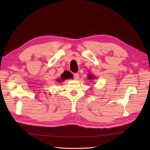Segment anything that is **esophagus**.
<instances>
[{
  "instance_id": "esophagus-1",
  "label": "esophagus",
  "mask_w": 150,
  "mask_h": 150,
  "mask_svg": "<svg viewBox=\"0 0 150 150\" xmlns=\"http://www.w3.org/2000/svg\"><path fill=\"white\" fill-rule=\"evenodd\" d=\"M74 79L76 80L79 79V78H80V75H79V74H75L74 75Z\"/></svg>"
}]
</instances>
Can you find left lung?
Instances as JSON below:
<instances>
[{"label":"left lung","instance_id":"left-lung-1","mask_svg":"<svg viewBox=\"0 0 150 150\" xmlns=\"http://www.w3.org/2000/svg\"><path fill=\"white\" fill-rule=\"evenodd\" d=\"M88 79H89V80H93V79H94V76L93 75H91V74H89L88 75Z\"/></svg>","mask_w":150,"mask_h":150}]
</instances>
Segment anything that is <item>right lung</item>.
<instances>
[{
  "label": "right lung",
  "mask_w": 150,
  "mask_h": 150,
  "mask_svg": "<svg viewBox=\"0 0 150 150\" xmlns=\"http://www.w3.org/2000/svg\"><path fill=\"white\" fill-rule=\"evenodd\" d=\"M71 78V76H70V75H69V76H67V78H65V77H64V76H61V79L59 78V79H57L56 80H57V81H58L59 83H61V82H62V81H64V80H66V78H67V79H69V78Z\"/></svg>",
  "instance_id": "add662e5"
}]
</instances>
